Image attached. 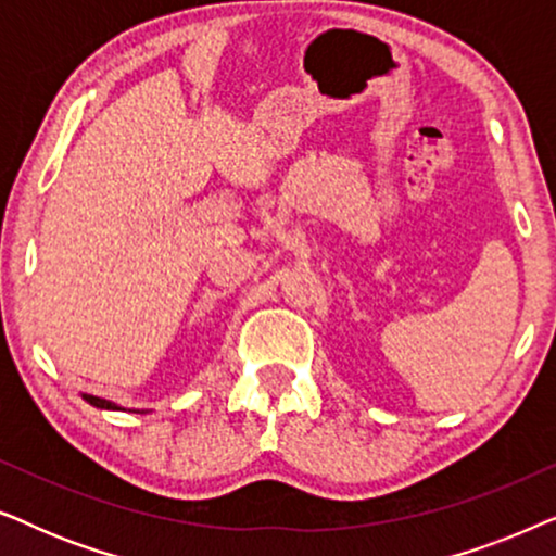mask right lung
I'll return each mask as SVG.
<instances>
[{"label": "right lung", "mask_w": 556, "mask_h": 556, "mask_svg": "<svg viewBox=\"0 0 556 556\" xmlns=\"http://www.w3.org/2000/svg\"><path fill=\"white\" fill-rule=\"evenodd\" d=\"M86 400H88L93 407H101V409H118L116 405H113V402H105V400H101V397H90V394H86Z\"/></svg>", "instance_id": "1"}]
</instances>
